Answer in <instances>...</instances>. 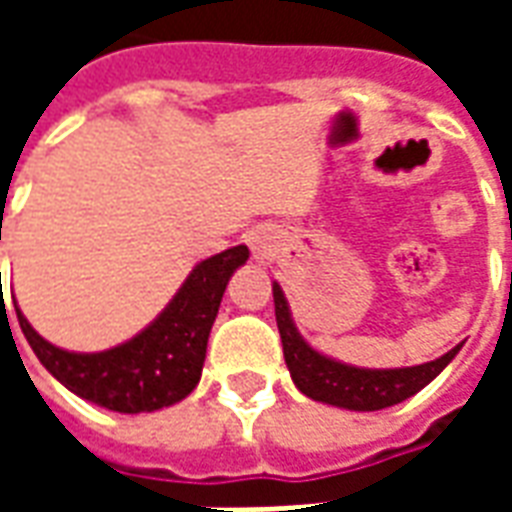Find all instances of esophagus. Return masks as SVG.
<instances>
[{
	"label": "esophagus",
	"instance_id": "34e87169",
	"mask_svg": "<svg viewBox=\"0 0 512 512\" xmlns=\"http://www.w3.org/2000/svg\"><path fill=\"white\" fill-rule=\"evenodd\" d=\"M249 244H252V252H255V257H266V238L260 233H252V238H249Z\"/></svg>",
	"mask_w": 512,
	"mask_h": 512
}]
</instances>
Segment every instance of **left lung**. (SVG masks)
I'll use <instances>...</instances> for the list:
<instances>
[{"mask_svg":"<svg viewBox=\"0 0 512 512\" xmlns=\"http://www.w3.org/2000/svg\"><path fill=\"white\" fill-rule=\"evenodd\" d=\"M274 312H277L282 351H285L293 384L312 400L351 408V411H378V408L403 403L406 397L417 395L422 386H428L450 365L452 356L461 351V345H455L452 351L428 365L400 367V370H359V367L326 359L301 340L290 321L288 301L279 285H274Z\"/></svg>","mask_w":512,"mask_h":512,"instance_id":"1","label":"left lung"}]
</instances>
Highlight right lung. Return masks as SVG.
Masks as SVG:
<instances>
[{
	"label": "right lung",
	"instance_id": "obj_1",
	"mask_svg": "<svg viewBox=\"0 0 512 512\" xmlns=\"http://www.w3.org/2000/svg\"><path fill=\"white\" fill-rule=\"evenodd\" d=\"M246 257V246H233L202 260L167 310L145 332L112 351L68 354L46 343L16 307L18 326L40 365L79 397L120 414L158 411L183 400L200 381L208 334L227 279L244 266Z\"/></svg>",
	"mask_w": 512,
	"mask_h": 512
}]
</instances>
